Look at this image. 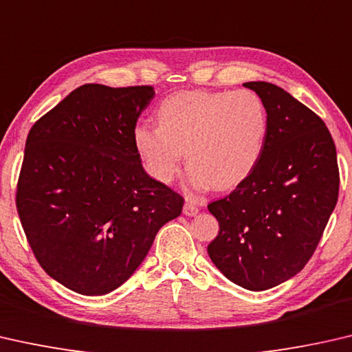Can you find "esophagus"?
<instances>
[{
	"mask_svg": "<svg viewBox=\"0 0 352 352\" xmlns=\"http://www.w3.org/2000/svg\"><path fill=\"white\" fill-rule=\"evenodd\" d=\"M201 206H203V201H198L197 198L188 197V198H186V204H184V214L188 217L197 215Z\"/></svg>",
	"mask_w": 352,
	"mask_h": 352,
	"instance_id": "obj_1",
	"label": "esophagus"
}]
</instances>
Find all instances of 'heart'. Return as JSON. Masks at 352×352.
<instances>
[{
    "instance_id": "heart-1",
    "label": "heart",
    "mask_w": 352,
    "mask_h": 352,
    "mask_svg": "<svg viewBox=\"0 0 352 352\" xmlns=\"http://www.w3.org/2000/svg\"><path fill=\"white\" fill-rule=\"evenodd\" d=\"M157 122L137 124L134 145L146 171L164 184L177 176L187 151L195 187L239 186L254 170L268 134L267 107L251 90L179 91L162 101Z\"/></svg>"
}]
</instances>
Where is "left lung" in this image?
<instances>
[{
	"instance_id": "obj_1",
	"label": "left lung",
	"mask_w": 352,
	"mask_h": 352,
	"mask_svg": "<svg viewBox=\"0 0 352 352\" xmlns=\"http://www.w3.org/2000/svg\"><path fill=\"white\" fill-rule=\"evenodd\" d=\"M243 85L267 107L268 134L251 175L207 206L220 226L207 252L234 284L262 292L314 256L336 209L340 173L336 143L318 115L274 84Z\"/></svg>"
}]
</instances>
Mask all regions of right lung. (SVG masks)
<instances>
[{
    "label": "right lung",
    "instance_id": "1",
    "mask_svg": "<svg viewBox=\"0 0 352 352\" xmlns=\"http://www.w3.org/2000/svg\"><path fill=\"white\" fill-rule=\"evenodd\" d=\"M151 85L84 84L40 117L26 138L19 212L46 273L80 295L128 280L184 198L149 177L134 145Z\"/></svg>",
    "mask_w": 352,
    "mask_h": 352
}]
</instances>
